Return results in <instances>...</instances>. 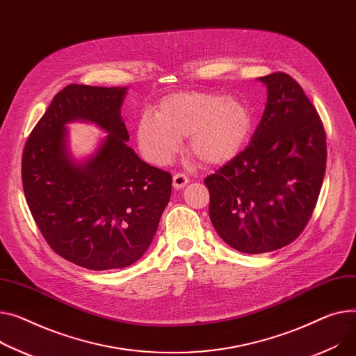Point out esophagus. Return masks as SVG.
Listing matches in <instances>:
<instances>
[{
  "instance_id": "34e87169",
  "label": "esophagus",
  "mask_w": 356,
  "mask_h": 356,
  "mask_svg": "<svg viewBox=\"0 0 356 356\" xmlns=\"http://www.w3.org/2000/svg\"><path fill=\"white\" fill-rule=\"evenodd\" d=\"M187 183H188V179H187L186 175L177 173V175L173 176V187L177 188V191H179V188H183Z\"/></svg>"
}]
</instances>
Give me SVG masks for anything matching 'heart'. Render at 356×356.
Here are the masks:
<instances>
[{"label": "heart", "mask_w": 356, "mask_h": 356, "mask_svg": "<svg viewBox=\"0 0 356 356\" xmlns=\"http://www.w3.org/2000/svg\"><path fill=\"white\" fill-rule=\"evenodd\" d=\"M253 129L250 106L211 91H181L161 99L154 115L136 127L138 147L154 164L169 163L188 136V153L204 165H220L241 153Z\"/></svg>", "instance_id": "heart-1"}]
</instances>
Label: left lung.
<instances>
[{
    "label": "left lung",
    "instance_id": "8db88e82",
    "mask_svg": "<svg viewBox=\"0 0 356 356\" xmlns=\"http://www.w3.org/2000/svg\"><path fill=\"white\" fill-rule=\"evenodd\" d=\"M259 81L268 102L249 146L204 179L218 234L249 254L280 249L303 232L326 168L325 129L302 87L280 71Z\"/></svg>",
    "mask_w": 356,
    "mask_h": 356
}]
</instances>
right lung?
I'll return each mask as SVG.
<instances>
[{
  "label": "right lung",
  "mask_w": 356,
  "mask_h": 356,
  "mask_svg": "<svg viewBox=\"0 0 356 356\" xmlns=\"http://www.w3.org/2000/svg\"><path fill=\"white\" fill-rule=\"evenodd\" d=\"M127 87L70 84L56 94L22 153V187L50 248L90 270L130 266L149 249L172 195V175L127 146L122 118ZM71 121L108 136L84 162L67 150Z\"/></svg>",
  "instance_id": "1"
}]
</instances>
